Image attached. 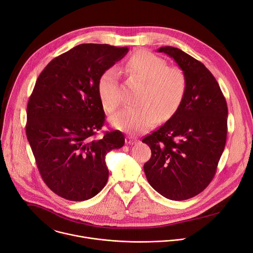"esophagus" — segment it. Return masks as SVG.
<instances>
[{
  "mask_svg": "<svg viewBox=\"0 0 253 253\" xmlns=\"http://www.w3.org/2000/svg\"><path fill=\"white\" fill-rule=\"evenodd\" d=\"M125 142H126L127 144H134V143L137 142V139L132 137V136H127L126 139H125Z\"/></svg>",
  "mask_w": 253,
  "mask_h": 253,
  "instance_id": "obj_1",
  "label": "esophagus"
}]
</instances>
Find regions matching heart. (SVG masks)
<instances>
[{"label": "heart", "mask_w": 253, "mask_h": 253, "mask_svg": "<svg viewBox=\"0 0 253 253\" xmlns=\"http://www.w3.org/2000/svg\"><path fill=\"white\" fill-rule=\"evenodd\" d=\"M127 70L144 82L139 108H125L111 118L118 129L138 134L153 128L160 120L169 119L182 105L187 92V77L179 67L167 62L145 49L134 53L126 62ZM97 92L103 107L113 113L120 105L118 72L114 67L100 74Z\"/></svg>", "instance_id": "heart-1"}]
</instances>
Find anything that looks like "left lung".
I'll return each instance as SVG.
<instances>
[{
    "label": "left lung",
    "mask_w": 253,
    "mask_h": 253,
    "mask_svg": "<svg viewBox=\"0 0 253 253\" xmlns=\"http://www.w3.org/2000/svg\"><path fill=\"white\" fill-rule=\"evenodd\" d=\"M187 77V92L178 111L142 139L151 157L144 166L150 186L172 200L189 199L213 179L227 140L228 107L207 67L174 46H162Z\"/></svg>",
    "instance_id": "1"
}]
</instances>
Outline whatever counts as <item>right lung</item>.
Here are the masks:
<instances>
[{"label":"right lung","mask_w":253,"mask_h":253,"mask_svg":"<svg viewBox=\"0 0 253 253\" xmlns=\"http://www.w3.org/2000/svg\"><path fill=\"white\" fill-rule=\"evenodd\" d=\"M127 46L82 43L50 61L27 104L26 136L46 186L72 201L95 196L107 184L106 156L125 143L119 130L107 131L97 92L98 78L121 60Z\"/></svg>","instance_id":"add662e5"}]
</instances>
